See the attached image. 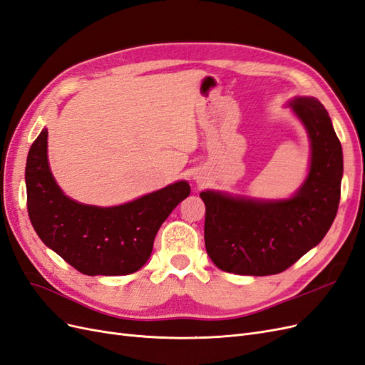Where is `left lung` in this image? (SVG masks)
I'll return each instance as SVG.
<instances>
[{
	"mask_svg": "<svg viewBox=\"0 0 365 365\" xmlns=\"http://www.w3.org/2000/svg\"><path fill=\"white\" fill-rule=\"evenodd\" d=\"M311 138L307 180L288 201L262 202L202 192L204 240L210 259L225 272H283L323 240L338 212L342 149L326 108L315 98L291 103Z\"/></svg>",
	"mask_w": 365,
	"mask_h": 365,
	"instance_id": "8db88e82",
	"label": "left lung"
}]
</instances>
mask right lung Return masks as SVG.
I'll list each match as a JSON object with an SVG mask.
<instances>
[{
  "label": "right lung",
  "mask_w": 365,
  "mask_h": 365,
  "mask_svg": "<svg viewBox=\"0 0 365 365\" xmlns=\"http://www.w3.org/2000/svg\"><path fill=\"white\" fill-rule=\"evenodd\" d=\"M27 210L41 240L85 275H126L150 256L157 231L190 195L175 182L118 207L83 205L65 196L47 161V129L33 141L26 164Z\"/></svg>",
  "instance_id": "1"
}]
</instances>
